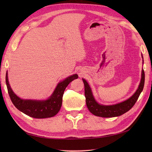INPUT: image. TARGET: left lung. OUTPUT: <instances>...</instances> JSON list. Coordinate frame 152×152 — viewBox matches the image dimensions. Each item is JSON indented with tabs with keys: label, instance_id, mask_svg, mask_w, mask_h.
Segmentation results:
<instances>
[{
	"label": "left lung",
	"instance_id": "left-lung-1",
	"mask_svg": "<svg viewBox=\"0 0 152 152\" xmlns=\"http://www.w3.org/2000/svg\"><path fill=\"white\" fill-rule=\"evenodd\" d=\"M82 80L83 83H84L86 105L89 112L92 113L93 115L100 116V117L112 118L119 116L125 114V113L131 109L132 107L134 105L138 97H139L141 92L143 90L144 86L145 74L144 70H142V76L140 85L138 86L137 91L134 93L133 96L124 102L111 106H104L98 104L95 101L94 97H93L91 89L90 88L88 82L84 79H82Z\"/></svg>",
	"mask_w": 152,
	"mask_h": 152
}]
</instances>
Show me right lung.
<instances>
[{
	"label": "right lung",
	"instance_id": "1",
	"mask_svg": "<svg viewBox=\"0 0 152 152\" xmlns=\"http://www.w3.org/2000/svg\"><path fill=\"white\" fill-rule=\"evenodd\" d=\"M78 78L77 74H74L58 83L52 95L46 101L24 100L18 97L10 86L7 72L6 74V83L10 97L15 107L30 117L40 119L53 117L59 112L62 105L64 90L72 80Z\"/></svg>",
	"mask_w": 152,
	"mask_h": 152
}]
</instances>
